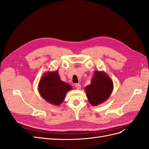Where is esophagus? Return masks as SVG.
Returning a JSON list of instances; mask_svg holds the SVG:
<instances>
[{
  "label": "esophagus",
  "mask_w": 149,
  "mask_h": 149,
  "mask_svg": "<svg viewBox=\"0 0 149 149\" xmlns=\"http://www.w3.org/2000/svg\"><path fill=\"white\" fill-rule=\"evenodd\" d=\"M75 87H76V89H79L81 88V85H80V84L77 83V84H75Z\"/></svg>",
  "instance_id": "1"
}]
</instances>
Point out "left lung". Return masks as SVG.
Returning a JSON list of instances; mask_svg holds the SVG:
<instances>
[{
  "mask_svg": "<svg viewBox=\"0 0 149 149\" xmlns=\"http://www.w3.org/2000/svg\"><path fill=\"white\" fill-rule=\"evenodd\" d=\"M91 83L85 88V91L89 103L93 106L106 101L113 91V82L104 71H95Z\"/></svg>",
  "mask_w": 149,
  "mask_h": 149,
  "instance_id": "left-lung-1",
  "label": "left lung"
}]
</instances>
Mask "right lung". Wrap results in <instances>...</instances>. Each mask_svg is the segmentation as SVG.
Returning a JSON list of instances; mask_svg holds the SVG:
<instances>
[{"label": "right lung", "instance_id": "obj_1", "mask_svg": "<svg viewBox=\"0 0 149 149\" xmlns=\"http://www.w3.org/2000/svg\"><path fill=\"white\" fill-rule=\"evenodd\" d=\"M72 89L69 84L60 79L57 71H47L40 79L38 86L41 96L47 102L55 106L61 104L67 92Z\"/></svg>", "mask_w": 149, "mask_h": 149}]
</instances>
